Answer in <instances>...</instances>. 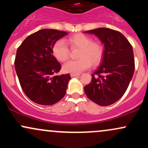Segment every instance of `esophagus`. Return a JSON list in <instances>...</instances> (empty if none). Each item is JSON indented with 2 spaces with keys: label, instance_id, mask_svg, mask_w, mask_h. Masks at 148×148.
I'll use <instances>...</instances> for the list:
<instances>
[{
  "label": "esophagus",
  "instance_id": "34e87169",
  "mask_svg": "<svg viewBox=\"0 0 148 148\" xmlns=\"http://www.w3.org/2000/svg\"><path fill=\"white\" fill-rule=\"evenodd\" d=\"M70 76H72V77H74V76H80V74H70Z\"/></svg>",
  "mask_w": 148,
  "mask_h": 148
}]
</instances>
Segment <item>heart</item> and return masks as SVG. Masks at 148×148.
<instances>
[{
  "label": "heart",
  "mask_w": 148,
  "mask_h": 148,
  "mask_svg": "<svg viewBox=\"0 0 148 148\" xmlns=\"http://www.w3.org/2000/svg\"><path fill=\"white\" fill-rule=\"evenodd\" d=\"M71 48L80 49L76 60H69L64 64L62 69L66 73L79 74L89 68L92 62L97 64L101 62L103 55V46L97 42H92L90 37L84 34H76L67 39ZM53 56L60 62L68 58L69 49L62 40H58L52 47Z\"/></svg>",
  "instance_id": "1"
}]
</instances>
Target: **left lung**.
Wrapping results in <instances>:
<instances>
[{
    "instance_id": "left-lung-1",
    "label": "left lung",
    "mask_w": 148,
    "mask_h": 148,
    "mask_svg": "<svg viewBox=\"0 0 148 148\" xmlns=\"http://www.w3.org/2000/svg\"><path fill=\"white\" fill-rule=\"evenodd\" d=\"M93 34L104 46L100 66L84 87L88 99L99 106H109L119 100L133 77L135 63L132 46L120 32L107 28L86 31Z\"/></svg>"
}]
</instances>
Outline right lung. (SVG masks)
Here are the masks:
<instances>
[{
	"instance_id": "right-lung-1",
	"label": "right lung",
	"mask_w": 148,
	"mask_h": 148,
	"mask_svg": "<svg viewBox=\"0 0 148 148\" xmlns=\"http://www.w3.org/2000/svg\"><path fill=\"white\" fill-rule=\"evenodd\" d=\"M67 32L42 29L27 37L16 51L15 70L25 95L38 104L50 106L65 95L69 74L57 75L61 69L52 47Z\"/></svg>"
}]
</instances>
